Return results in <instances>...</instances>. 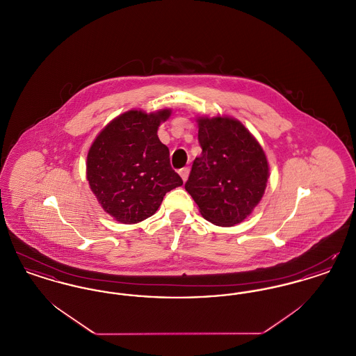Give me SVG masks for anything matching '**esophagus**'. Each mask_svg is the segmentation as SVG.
I'll list each match as a JSON object with an SVG mask.
<instances>
[{"label": "esophagus", "mask_w": 356, "mask_h": 356, "mask_svg": "<svg viewBox=\"0 0 356 356\" xmlns=\"http://www.w3.org/2000/svg\"><path fill=\"white\" fill-rule=\"evenodd\" d=\"M179 175L181 176L183 181H186V179H188V176H189V168H188V167L181 168V170H179Z\"/></svg>", "instance_id": "obj_1"}]
</instances>
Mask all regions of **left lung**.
Returning a JSON list of instances; mask_svg holds the SVG:
<instances>
[{
  "label": "left lung",
  "mask_w": 356,
  "mask_h": 356,
  "mask_svg": "<svg viewBox=\"0 0 356 356\" xmlns=\"http://www.w3.org/2000/svg\"><path fill=\"white\" fill-rule=\"evenodd\" d=\"M199 143L186 192L204 219L232 227L260 203L270 176L268 161L250 131L231 118H199Z\"/></svg>",
  "instance_id": "left-lung-1"
}]
</instances>
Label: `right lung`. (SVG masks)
Segmentation results:
<instances>
[{
  "label": "right lung",
  "mask_w": 356,
  "mask_h": 356,
  "mask_svg": "<svg viewBox=\"0 0 356 356\" xmlns=\"http://www.w3.org/2000/svg\"><path fill=\"white\" fill-rule=\"evenodd\" d=\"M170 109L154 113L128 111L95 138L86 157V179L102 209L122 224L152 216L167 192L183 186L172 170L170 149L159 125Z\"/></svg>",
  "instance_id": "obj_1"
}]
</instances>
